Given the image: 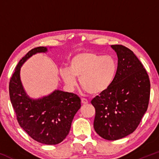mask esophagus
<instances>
[{
	"instance_id": "1",
	"label": "esophagus",
	"mask_w": 159,
	"mask_h": 159,
	"mask_svg": "<svg viewBox=\"0 0 159 159\" xmlns=\"http://www.w3.org/2000/svg\"><path fill=\"white\" fill-rule=\"evenodd\" d=\"M81 102H82V104H86L88 103V101L87 99L82 98L81 99Z\"/></svg>"
}]
</instances>
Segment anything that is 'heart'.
<instances>
[{
	"mask_svg": "<svg viewBox=\"0 0 159 159\" xmlns=\"http://www.w3.org/2000/svg\"><path fill=\"white\" fill-rule=\"evenodd\" d=\"M116 73L117 63L114 57L93 52H83L70 60L68 69H61L60 76L69 88L76 85L75 78H77L83 90L97 95L111 87Z\"/></svg>",
	"mask_w": 159,
	"mask_h": 159,
	"instance_id": "1",
	"label": "heart"
}]
</instances>
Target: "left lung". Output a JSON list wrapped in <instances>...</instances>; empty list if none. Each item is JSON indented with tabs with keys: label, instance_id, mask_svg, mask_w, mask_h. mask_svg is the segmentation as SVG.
Masks as SVG:
<instances>
[{
	"label": "left lung",
	"instance_id": "8db88e82",
	"mask_svg": "<svg viewBox=\"0 0 159 159\" xmlns=\"http://www.w3.org/2000/svg\"><path fill=\"white\" fill-rule=\"evenodd\" d=\"M111 48L118 59L114 81L91 104L95 109L96 133L107 140H116L133 133L140 123L149 105L150 80L133 51L122 45Z\"/></svg>",
	"mask_w": 159,
	"mask_h": 159
}]
</instances>
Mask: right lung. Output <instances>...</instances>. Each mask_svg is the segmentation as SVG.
I'll use <instances>...</instances> for the list:
<instances>
[{"label":"right lung","instance_id":"add662e5","mask_svg":"<svg viewBox=\"0 0 159 159\" xmlns=\"http://www.w3.org/2000/svg\"><path fill=\"white\" fill-rule=\"evenodd\" d=\"M46 51L45 47L35 48L21 58L10 78L9 94L21 128L34 140L52 145L60 143L69 134L80 99L76 94L60 90L36 100L26 95L20 77L21 66L34 54Z\"/></svg>","mask_w":159,"mask_h":159}]
</instances>
